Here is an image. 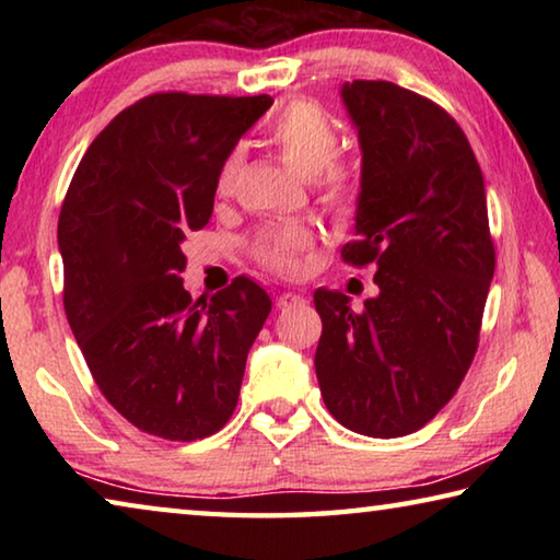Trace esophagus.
I'll return each instance as SVG.
<instances>
[{
    "mask_svg": "<svg viewBox=\"0 0 560 560\" xmlns=\"http://www.w3.org/2000/svg\"><path fill=\"white\" fill-rule=\"evenodd\" d=\"M301 303H303V296H299V293H291V291L279 293V299H277V306H279L281 311L296 308V306H301Z\"/></svg>",
    "mask_w": 560,
    "mask_h": 560,
    "instance_id": "34e87169",
    "label": "esophagus"
}]
</instances>
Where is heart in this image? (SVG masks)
<instances>
[{"mask_svg": "<svg viewBox=\"0 0 560 560\" xmlns=\"http://www.w3.org/2000/svg\"><path fill=\"white\" fill-rule=\"evenodd\" d=\"M271 143L277 145L293 173L314 179L316 189L326 202H343L350 189V170L336 158L338 132L326 113L314 103L299 101L279 113L269 130ZM240 167V153H230L217 175V195H230ZM314 246V232L306 224L289 222L273 224L254 236L252 254L264 267L281 273H299Z\"/></svg>", "mask_w": 560, "mask_h": 560, "instance_id": "heart-1", "label": "heart"}]
</instances>
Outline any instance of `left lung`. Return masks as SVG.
Segmentation results:
<instances>
[{"mask_svg":"<svg viewBox=\"0 0 560 560\" xmlns=\"http://www.w3.org/2000/svg\"><path fill=\"white\" fill-rule=\"evenodd\" d=\"M363 170L353 267L375 264L377 296L350 308L318 289L316 375L328 412L358 434L402 438L457 393L479 346L494 277L485 177L438 103L390 81L343 83Z\"/></svg>","mask_w":560,"mask_h":560,"instance_id":"1","label":"left lung"}]
</instances>
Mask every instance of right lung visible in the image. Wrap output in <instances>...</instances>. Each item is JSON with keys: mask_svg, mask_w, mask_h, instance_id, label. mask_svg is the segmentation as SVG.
<instances>
[{"mask_svg": "<svg viewBox=\"0 0 560 560\" xmlns=\"http://www.w3.org/2000/svg\"><path fill=\"white\" fill-rule=\"evenodd\" d=\"M271 103L140 98L98 132L63 197L66 318L106 400L155 438L192 442L224 428L271 311L246 277L207 301L179 277L185 232L210 222L222 163Z\"/></svg>", "mask_w": 560, "mask_h": 560, "instance_id": "add662e5", "label": "right lung"}]
</instances>
